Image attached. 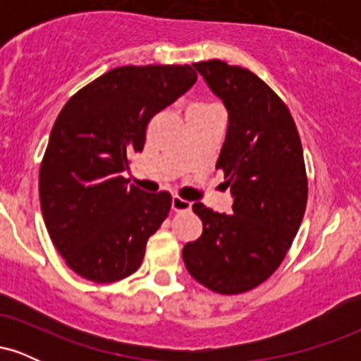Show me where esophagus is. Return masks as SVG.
<instances>
[{"instance_id":"34e87169","label":"esophagus","mask_w":361,"mask_h":361,"mask_svg":"<svg viewBox=\"0 0 361 361\" xmlns=\"http://www.w3.org/2000/svg\"><path fill=\"white\" fill-rule=\"evenodd\" d=\"M190 209H192V204H190L188 200H183V198L180 197L171 198V210H175V212H185V210Z\"/></svg>"}]
</instances>
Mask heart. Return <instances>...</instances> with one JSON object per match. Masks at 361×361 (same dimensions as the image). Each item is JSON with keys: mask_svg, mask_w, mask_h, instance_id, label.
<instances>
[{"mask_svg": "<svg viewBox=\"0 0 361 361\" xmlns=\"http://www.w3.org/2000/svg\"><path fill=\"white\" fill-rule=\"evenodd\" d=\"M193 106H205V105H193Z\"/></svg>", "mask_w": 361, "mask_h": 361, "instance_id": "1", "label": "heart"}]
</instances>
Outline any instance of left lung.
Returning a JSON list of instances; mask_svg holds the SVG:
<instances>
[{
  "mask_svg": "<svg viewBox=\"0 0 361 361\" xmlns=\"http://www.w3.org/2000/svg\"><path fill=\"white\" fill-rule=\"evenodd\" d=\"M193 68L229 115L215 168L234 202L229 215L195 202L204 233L185 244L183 261L198 283L234 295L263 283L299 231L307 204L304 152L287 105L255 73L219 59Z\"/></svg>",
  "mask_w": 361,
  "mask_h": 361,
  "instance_id": "left-lung-1",
  "label": "left lung"
}]
</instances>
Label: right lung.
I'll use <instances>...</instances> for the list:
<instances>
[{"mask_svg": "<svg viewBox=\"0 0 361 361\" xmlns=\"http://www.w3.org/2000/svg\"><path fill=\"white\" fill-rule=\"evenodd\" d=\"M197 81L192 66H122L69 98L40 164L45 227L68 267L111 283L140 267L147 239L171 209L168 192L128 185V156L142 151L149 120Z\"/></svg>", "mask_w": 361, "mask_h": 361, "instance_id": "right-lung-1", "label": "right lung"}]
</instances>
